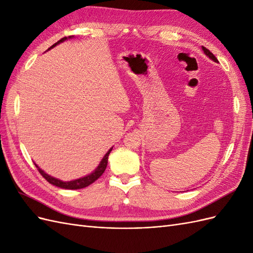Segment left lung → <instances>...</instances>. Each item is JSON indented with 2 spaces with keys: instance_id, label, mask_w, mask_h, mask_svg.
Returning a JSON list of instances; mask_svg holds the SVG:
<instances>
[{
  "instance_id": "1",
  "label": "left lung",
  "mask_w": 253,
  "mask_h": 253,
  "mask_svg": "<svg viewBox=\"0 0 253 253\" xmlns=\"http://www.w3.org/2000/svg\"><path fill=\"white\" fill-rule=\"evenodd\" d=\"M202 48H203V50H204V52H205V55H206L207 57H209L211 60H213V61H214V62H218L217 59L215 58V56H214L213 53H212L209 49H207V48H206V47H204V46H202Z\"/></svg>"
}]
</instances>
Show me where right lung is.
I'll use <instances>...</instances> for the list:
<instances>
[{
    "label": "right lung",
    "instance_id": "obj_1",
    "mask_svg": "<svg viewBox=\"0 0 253 253\" xmlns=\"http://www.w3.org/2000/svg\"><path fill=\"white\" fill-rule=\"evenodd\" d=\"M72 38H74V36H70L68 38H63V39L59 40L57 43H55L52 45V46H50L47 50L51 49L56 46V45L62 43L64 41H66L67 39H72ZM113 148H111L108 152H106V154L103 156V158L101 159L100 164L98 165V167L96 168V169L91 172L90 174L84 176V177H81V178H78V179H74V180H71V181H63V180H60L58 178H55L52 177V176L48 175L47 173H45L42 169H40L39 166H38L37 164L36 167L38 168V170H39V172L41 173V175L43 176V177L46 179L49 183H51V185L56 186V187H59V188H62V189H67V190H77V189H82V188H85L87 186H89L90 183H93L95 180H97L100 176L103 174V172L105 171L106 169V166H108V158H109V155L110 153L112 151Z\"/></svg>",
    "mask_w": 253,
    "mask_h": 253
}]
</instances>
